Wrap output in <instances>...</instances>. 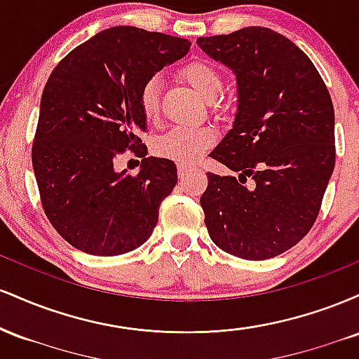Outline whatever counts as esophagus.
<instances>
[{
  "label": "esophagus",
  "mask_w": 359,
  "mask_h": 359,
  "mask_svg": "<svg viewBox=\"0 0 359 359\" xmlns=\"http://www.w3.org/2000/svg\"><path fill=\"white\" fill-rule=\"evenodd\" d=\"M177 170H179V179H184V177H187V175L192 174L194 168L189 167V165H182V163H179Z\"/></svg>",
  "instance_id": "1"
}]
</instances>
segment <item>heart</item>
Returning a JSON list of instances; mask_svg holds the SVG:
<instances>
[{"label":"heart","instance_id":"1","mask_svg":"<svg viewBox=\"0 0 359 359\" xmlns=\"http://www.w3.org/2000/svg\"><path fill=\"white\" fill-rule=\"evenodd\" d=\"M182 77L204 100L211 101L219 96L222 89L221 74L204 60L189 62L182 67ZM140 108L148 121L158 116L160 111V79L150 77L140 90ZM214 135L209 130H191V128H172L156 142L155 151L160 156L174 160L182 165L196 163L204 151L212 145Z\"/></svg>","mask_w":359,"mask_h":359}]
</instances>
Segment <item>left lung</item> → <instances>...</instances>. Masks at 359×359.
Masks as SVG:
<instances>
[{
    "label": "left lung",
    "mask_w": 359,
    "mask_h": 359,
    "mask_svg": "<svg viewBox=\"0 0 359 359\" xmlns=\"http://www.w3.org/2000/svg\"><path fill=\"white\" fill-rule=\"evenodd\" d=\"M197 45L238 84L233 128L211 151L238 177L208 172L201 205L209 236L234 257L273 258L319 214L336 162L331 96L306 53L270 28L201 36Z\"/></svg>",
    "instance_id": "1"
}]
</instances>
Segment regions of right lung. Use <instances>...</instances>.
<instances>
[{
  "mask_svg": "<svg viewBox=\"0 0 359 359\" xmlns=\"http://www.w3.org/2000/svg\"><path fill=\"white\" fill-rule=\"evenodd\" d=\"M191 42L113 27L62 59L45 84L32 163L43 211L74 248L116 257L142 246L177 184L172 160L145 156L140 90L182 59ZM125 149L143 156L137 176L114 170Z\"/></svg>",
  "mask_w": 359,
  "mask_h": 359,
  "instance_id": "obj_1",
  "label": "right lung"
}]
</instances>
